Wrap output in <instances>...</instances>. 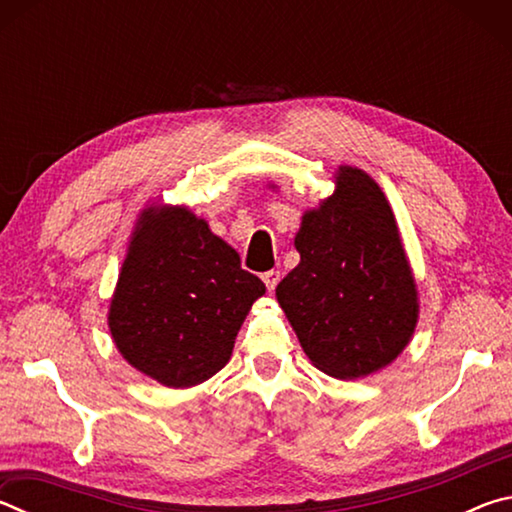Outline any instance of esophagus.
<instances>
[{
  "mask_svg": "<svg viewBox=\"0 0 512 512\" xmlns=\"http://www.w3.org/2000/svg\"><path fill=\"white\" fill-rule=\"evenodd\" d=\"M262 280H264V284H266V289L273 291V289L277 287V282H280V271H266V273L262 275Z\"/></svg>",
  "mask_w": 512,
  "mask_h": 512,
  "instance_id": "1",
  "label": "esophagus"
}]
</instances>
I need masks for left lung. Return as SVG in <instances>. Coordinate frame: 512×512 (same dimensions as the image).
<instances>
[{"label": "left lung", "instance_id": "1", "mask_svg": "<svg viewBox=\"0 0 512 512\" xmlns=\"http://www.w3.org/2000/svg\"><path fill=\"white\" fill-rule=\"evenodd\" d=\"M300 264L275 296L318 370L339 379L388 366L418 323V291L384 192L341 167L336 192L302 216Z\"/></svg>", "mask_w": 512, "mask_h": 512}]
</instances>
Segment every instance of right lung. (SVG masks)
I'll use <instances>...</instances> for the list:
<instances>
[{
  "instance_id": "right-lung-1",
  "label": "right lung",
  "mask_w": 512,
  "mask_h": 512,
  "mask_svg": "<svg viewBox=\"0 0 512 512\" xmlns=\"http://www.w3.org/2000/svg\"><path fill=\"white\" fill-rule=\"evenodd\" d=\"M264 291L203 219L185 207H149L121 266L108 325L131 366L164 386L187 388L228 363Z\"/></svg>"
}]
</instances>
